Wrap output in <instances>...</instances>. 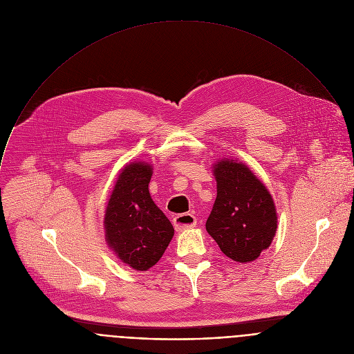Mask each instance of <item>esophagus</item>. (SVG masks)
<instances>
[{
    "label": "esophagus",
    "instance_id": "1",
    "mask_svg": "<svg viewBox=\"0 0 354 354\" xmlns=\"http://www.w3.org/2000/svg\"><path fill=\"white\" fill-rule=\"evenodd\" d=\"M174 225L176 231H183L187 228H193L196 225V217L190 213H183V214H178L174 218Z\"/></svg>",
    "mask_w": 354,
    "mask_h": 354
}]
</instances>
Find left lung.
Returning <instances> with one entry per match:
<instances>
[{"label":"left lung","instance_id":"8db88e82","mask_svg":"<svg viewBox=\"0 0 354 354\" xmlns=\"http://www.w3.org/2000/svg\"><path fill=\"white\" fill-rule=\"evenodd\" d=\"M217 198L206 230L235 262L255 261L273 241L277 216L263 183L243 164L224 160L214 168Z\"/></svg>","mask_w":354,"mask_h":354}]
</instances>
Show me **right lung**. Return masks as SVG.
I'll return each mask as SVG.
<instances>
[{"label": "right lung", "instance_id": "obj_1", "mask_svg": "<svg viewBox=\"0 0 354 354\" xmlns=\"http://www.w3.org/2000/svg\"><path fill=\"white\" fill-rule=\"evenodd\" d=\"M151 175L148 165H127L119 175L105 214L109 246L122 262L141 272L162 258L174 236L171 221L149 196Z\"/></svg>", "mask_w": 354, "mask_h": 354}]
</instances>
